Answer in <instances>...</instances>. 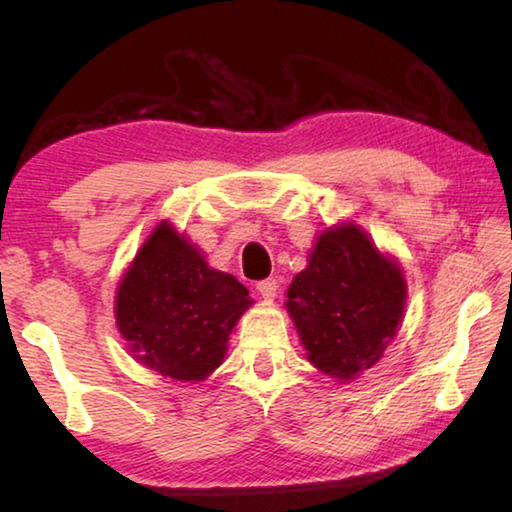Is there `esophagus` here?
Listing matches in <instances>:
<instances>
[{
  "label": "esophagus",
  "mask_w": 512,
  "mask_h": 512,
  "mask_svg": "<svg viewBox=\"0 0 512 512\" xmlns=\"http://www.w3.org/2000/svg\"><path fill=\"white\" fill-rule=\"evenodd\" d=\"M257 291H259V296H262L264 300H273L277 296V280H273V277H268V280L257 284Z\"/></svg>",
  "instance_id": "obj_1"
}]
</instances>
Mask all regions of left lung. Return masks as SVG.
<instances>
[{
    "instance_id": "left-lung-1",
    "label": "left lung",
    "mask_w": 512,
    "mask_h": 512,
    "mask_svg": "<svg viewBox=\"0 0 512 512\" xmlns=\"http://www.w3.org/2000/svg\"><path fill=\"white\" fill-rule=\"evenodd\" d=\"M406 296L404 266L348 219L316 235L284 309L311 366L350 384L384 357L404 320Z\"/></svg>"
}]
</instances>
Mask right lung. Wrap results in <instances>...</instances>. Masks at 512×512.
Here are the masks:
<instances>
[{
  "instance_id": "obj_1",
  "label": "right lung",
  "mask_w": 512,
  "mask_h": 512,
  "mask_svg": "<svg viewBox=\"0 0 512 512\" xmlns=\"http://www.w3.org/2000/svg\"><path fill=\"white\" fill-rule=\"evenodd\" d=\"M253 307L235 275L212 268L171 221L137 248L115 293V325L144 368L196 384L221 366L239 318Z\"/></svg>"
}]
</instances>
